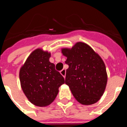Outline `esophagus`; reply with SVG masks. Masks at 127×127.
<instances>
[{
  "mask_svg": "<svg viewBox=\"0 0 127 127\" xmlns=\"http://www.w3.org/2000/svg\"><path fill=\"white\" fill-rule=\"evenodd\" d=\"M60 74H61L62 75V76L64 77H65V74H66V70L65 69H62V70L60 71Z\"/></svg>",
  "mask_w": 127,
  "mask_h": 127,
  "instance_id": "1",
  "label": "esophagus"
}]
</instances>
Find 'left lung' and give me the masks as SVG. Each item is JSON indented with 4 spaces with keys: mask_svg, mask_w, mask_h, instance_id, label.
I'll use <instances>...</instances> for the list:
<instances>
[{
    "mask_svg": "<svg viewBox=\"0 0 127 127\" xmlns=\"http://www.w3.org/2000/svg\"><path fill=\"white\" fill-rule=\"evenodd\" d=\"M67 57L65 84L77 101L83 105L98 102L103 95L107 82L105 64L89 45L77 42L71 48H62Z\"/></svg>",
    "mask_w": 127,
    "mask_h": 127,
    "instance_id": "obj_1",
    "label": "left lung"
}]
</instances>
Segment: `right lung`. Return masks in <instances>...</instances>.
I'll list each match as a JSON object with an SVG mask.
<instances>
[{"mask_svg":"<svg viewBox=\"0 0 127 127\" xmlns=\"http://www.w3.org/2000/svg\"><path fill=\"white\" fill-rule=\"evenodd\" d=\"M51 53L37 48L30 53L20 68V81L23 93L30 102L39 107L51 104L65 79L50 62Z\"/></svg>","mask_w":127,"mask_h":127,"instance_id":"add662e5","label":"right lung"}]
</instances>
